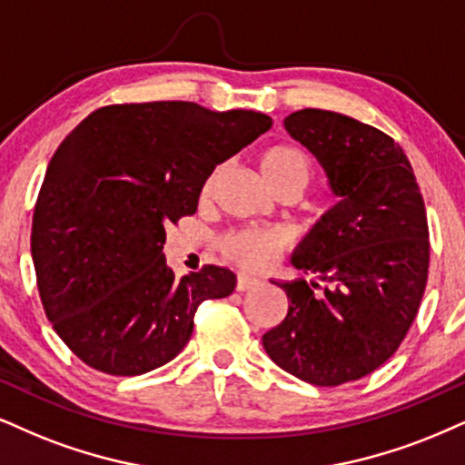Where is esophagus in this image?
<instances>
[{"mask_svg": "<svg viewBox=\"0 0 465 465\" xmlns=\"http://www.w3.org/2000/svg\"><path fill=\"white\" fill-rule=\"evenodd\" d=\"M256 284H259V280L252 278V276H245V273H242V276L237 278V291H248Z\"/></svg>", "mask_w": 465, "mask_h": 465, "instance_id": "esophagus-1", "label": "esophagus"}]
</instances>
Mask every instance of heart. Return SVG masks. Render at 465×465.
<instances>
[{
	"instance_id": "obj_1",
	"label": "heart",
	"mask_w": 465,
	"mask_h": 465,
	"mask_svg": "<svg viewBox=\"0 0 465 465\" xmlns=\"http://www.w3.org/2000/svg\"><path fill=\"white\" fill-rule=\"evenodd\" d=\"M259 172L265 185L276 192L280 187H300L311 183L312 165L306 153L291 144L269 146L259 154ZM217 172L206 176L200 196L209 198L213 192ZM284 248V234L278 231H234L220 239L222 256L242 269H262L272 265Z\"/></svg>"
}]
</instances>
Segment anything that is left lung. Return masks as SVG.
I'll list each match as a JSON object with an SVG mask.
<instances>
[{
    "label": "left lung",
    "instance_id": "left-lung-1",
    "mask_svg": "<svg viewBox=\"0 0 465 465\" xmlns=\"http://www.w3.org/2000/svg\"><path fill=\"white\" fill-rule=\"evenodd\" d=\"M284 129L312 153L338 203L291 262L325 282H273L284 321L262 336L269 358L297 380L341 386L386 362L414 323L427 286L429 228L414 170L392 137L345 114L300 110Z\"/></svg>",
    "mask_w": 465,
    "mask_h": 465
}]
</instances>
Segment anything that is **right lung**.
<instances>
[{"instance_id":"add662e5","label":"right lung","mask_w":465,"mask_h":465,"mask_svg":"<svg viewBox=\"0 0 465 465\" xmlns=\"http://www.w3.org/2000/svg\"><path fill=\"white\" fill-rule=\"evenodd\" d=\"M272 129L252 110L189 101L107 105L51 157L32 220L40 300L57 336L107 375L176 358L204 300L234 291L231 269L181 280L165 265V226L193 215L206 176Z\"/></svg>"}]
</instances>
